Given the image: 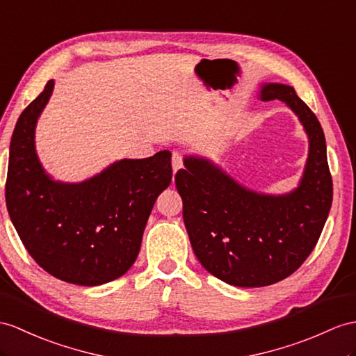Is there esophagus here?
<instances>
[{"mask_svg":"<svg viewBox=\"0 0 356 356\" xmlns=\"http://www.w3.org/2000/svg\"><path fill=\"white\" fill-rule=\"evenodd\" d=\"M181 168H183V157H181L179 152H173V155H172V169H173V173H177Z\"/></svg>","mask_w":356,"mask_h":356,"instance_id":"obj_1","label":"esophagus"}]
</instances>
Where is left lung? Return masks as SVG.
I'll list each match as a JSON object with an SVG mask.
<instances>
[{
  "mask_svg": "<svg viewBox=\"0 0 356 356\" xmlns=\"http://www.w3.org/2000/svg\"><path fill=\"white\" fill-rule=\"evenodd\" d=\"M258 97L282 101L308 136L296 188L284 195L255 192L201 155H186V169L175 177L196 258L236 287H266L298 270L313 252L332 204L326 140L314 113L287 84L263 83Z\"/></svg>",
  "mask_w": 356,
  "mask_h": 356,
  "instance_id": "1",
  "label": "left lung"
}]
</instances>
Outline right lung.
Masks as SVG:
<instances>
[{
  "label": "right lung",
  "mask_w": 356,
  "mask_h": 356,
  "mask_svg": "<svg viewBox=\"0 0 356 356\" xmlns=\"http://www.w3.org/2000/svg\"><path fill=\"white\" fill-rule=\"evenodd\" d=\"M53 90L49 80L16 122L6 204L25 249L43 270L95 287L134 264L155 199L172 181V154L122 159L81 183L54 179L43 169L34 140Z\"/></svg>",
  "instance_id": "add662e5"
}]
</instances>
